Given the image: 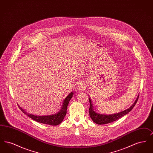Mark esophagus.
<instances>
[{
  "label": "esophagus",
  "instance_id": "34e87169",
  "mask_svg": "<svg viewBox=\"0 0 153 153\" xmlns=\"http://www.w3.org/2000/svg\"><path fill=\"white\" fill-rule=\"evenodd\" d=\"M82 83H80V84H79V87H81V86H82Z\"/></svg>",
  "mask_w": 153,
  "mask_h": 153
}]
</instances>
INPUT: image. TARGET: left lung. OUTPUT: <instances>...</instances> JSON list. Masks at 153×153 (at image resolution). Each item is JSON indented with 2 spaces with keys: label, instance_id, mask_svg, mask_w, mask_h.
<instances>
[{
  "label": "left lung",
  "instance_id": "left-lung-1",
  "mask_svg": "<svg viewBox=\"0 0 153 153\" xmlns=\"http://www.w3.org/2000/svg\"><path fill=\"white\" fill-rule=\"evenodd\" d=\"M139 95L136 99L135 102L133 103V104L128 109H125L123 111H121L120 112H117L116 114H109V115H106V114H99L97 112L94 111L93 104L92 103V101L91 99L89 97V100L90 103V107H89V116L91 117L92 120L94 122L97 124H108L111 122H113L114 121H116L119 119L121 118L122 117H123L127 114L128 112H130L134 107L135 105L137 102L138 99Z\"/></svg>",
  "mask_w": 153,
  "mask_h": 153
}]
</instances>
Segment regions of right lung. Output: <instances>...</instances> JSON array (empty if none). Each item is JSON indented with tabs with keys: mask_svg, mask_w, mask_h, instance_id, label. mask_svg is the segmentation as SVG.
<instances>
[{
	"mask_svg": "<svg viewBox=\"0 0 153 153\" xmlns=\"http://www.w3.org/2000/svg\"><path fill=\"white\" fill-rule=\"evenodd\" d=\"M73 92H71L69 95L66 97L65 99L64 100V102H62V105L60 109L57 112L56 114L49 115H35L27 113L25 110L22 108L18 104V107L25 114L27 115L28 117L32 119L33 120H35L38 123L49 124L51 126H57L62 122L64 117H65L66 114V109L68 105V104L70 100L73 97Z\"/></svg>",
	"mask_w": 153,
	"mask_h": 153,
	"instance_id": "add662e5",
	"label": "right lung"
}]
</instances>
